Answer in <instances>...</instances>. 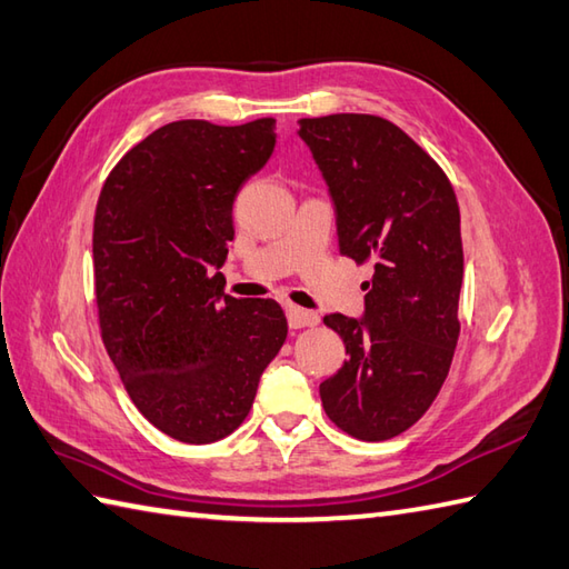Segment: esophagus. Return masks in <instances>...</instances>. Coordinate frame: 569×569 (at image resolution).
<instances>
[{
	"mask_svg": "<svg viewBox=\"0 0 569 569\" xmlns=\"http://www.w3.org/2000/svg\"><path fill=\"white\" fill-rule=\"evenodd\" d=\"M287 323L289 329H305V327H317L319 323V315L317 311H307L295 305H287Z\"/></svg>",
	"mask_w": 569,
	"mask_h": 569,
	"instance_id": "esophagus-1",
	"label": "esophagus"
}]
</instances>
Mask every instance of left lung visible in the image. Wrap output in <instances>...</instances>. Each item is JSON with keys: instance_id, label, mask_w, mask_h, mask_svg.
Masks as SVG:
<instances>
[{"instance_id": "left-lung-1", "label": "left lung", "mask_w": 569, "mask_h": 569, "mask_svg": "<svg viewBox=\"0 0 569 569\" xmlns=\"http://www.w3.org/2000/svg\"><path fill=\"white\" fill-rule=\"evenodd\" d=\"M329 183L339 252L373 264L366 319L323 323L343 339L339 373L319 386L329 420L363 442L402 435L442 390L459 341V203L442 167L378 114L299 120Z\"/></svg>"}]
</instances>
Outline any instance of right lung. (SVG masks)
<instances>
[{
  "mask_svg": "<svg viewBox=\"0 0 569 569\" xmlns=\"http://www.w3.org/2000/svg\"><path fill=\"white\" fill-rule=\"evenodd\" d=\"M274 130L272 118L169 122L112 167L98 196L102 343L134 408L179 442L238 430L287 339L274 299L223 295L213 272L236 233V196L270 159Z\"/></svg>",
  "mask_w": 569,
  "mask_h": 569,
  "instance_id": "right-lung-1",
  "label": "right lung"
}]
</instances>
